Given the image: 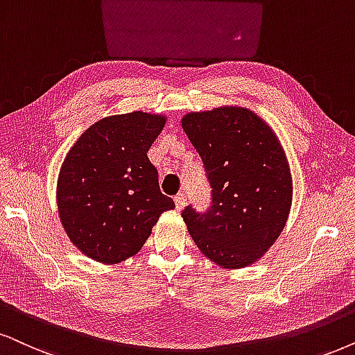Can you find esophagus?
Wrapping results in <instances>:
<instances>
[{
  "instance_id": "obj_1",
  "label": "esophagus",
  "mask_w": 355,
  "mask_h": 355,
  "mask_svg": "<svg viewBox=\"0 0 355 355\" xmlns=\"http://www.w3.org/2000/svg\"><path fill=\"white\" fill-rule=\"evenodd\" d=\"M185 205H187V196L183 195V193H178V195L175 196V206H177L178 211H182L185 208Z\"/></svg>"
}]
</instances>
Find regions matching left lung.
<instances>
[{
  "instance_id": "left-lung-1",
  "label": "left lung",
  "mask_w": 355,
  "mask_h": 355,
  "mask_svg": "<svg viewBox=\"0 0 355 355\" xmlns=\"http://www.w3.org/2000/svg\"><path fill=\"white\" fill-rule=\"evenodd\" d=\"M182 128L203 160L213 205L182 213L205 257L239 270L262 257L284 231L293 200L285 149L272 125L244 106L183 114Z\"/></svg>"
}]
</instances>
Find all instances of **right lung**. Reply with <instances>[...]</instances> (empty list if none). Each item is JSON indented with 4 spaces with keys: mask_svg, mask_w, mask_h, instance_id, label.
Returning <instances> with one entry per match:
<instances>
[{
    "mask_svg": "<svg viewBox=\"0 0 355 355\" xmlns=\"http://www.w3.org/2000/svg\"><path fill=\"white\" fill-rule=\"evenodd\" d=\"M165 123V114L144 111L106 116L67 152L57 177L58 218L88 259L111 266L132 257L160 214L175 208L147 157Z\"/></svg>",
    "mask_w": 355,
    "mask_h": 355,
    "instance_id": "add662e5",
    "label": "right lung"
}]
</instances>
